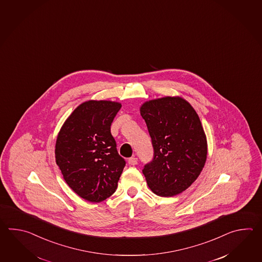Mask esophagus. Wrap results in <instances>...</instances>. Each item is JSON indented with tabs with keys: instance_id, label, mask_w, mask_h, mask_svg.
Here are the masks:
<instances>
[{
	"instance_id": "obj_1",
	"label": "esophagus",
	"mask_w": 262,
	"mask_h": 262,
	"mask_svg": "<svg viewBox=\"0 0 262 262\" xmlns=\"http://www.w3.org/2000/svg\"><path fill=\"white\" fill-rule=\"evenodd\" d=\"M138 158L137 157H131V158H129L128 159V164L129 165H131V166H135V165H137L138 164Z\"/></svg>"
}]
</instances>
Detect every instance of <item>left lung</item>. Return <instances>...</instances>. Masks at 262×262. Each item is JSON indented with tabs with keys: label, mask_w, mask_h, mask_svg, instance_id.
<instances>
[{
	"label": "left lung",
	"mask_w": 262,
	"mask_h": 262,
	"mask_svg": "<svg viewBox=\"0 0 262 262\" xmlns=\"http://www.w3.org/2000/svg\"><path fill=\"white\" fill-rule=\"evenodd\" d=\"M154 147L142 172L150 189L173 196L187 189L203 169L207 139L193 106L179 96L147 101L140 106Z\"/></svg>",
	"instance_id": "1"
}]
</instances>
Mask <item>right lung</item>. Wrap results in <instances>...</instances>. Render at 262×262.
Instances as JSON below:
<instances>
[{"label":"right lung","mask_w":262,"mask_h":262,"mask_svg":"<svg viewBox=\"0 0 262 262\" xmlns=\"http://www.w3.org/2000/svg\"><path fill=\"white\" fill-rule=\"evenodd\" d=\"M121 106L112 101H86L58 134L56 163L69 187L85 201H105L117 189L125 161L111 126Z\"/></svg>","instance_id":"obj_1"}]
</instances>
